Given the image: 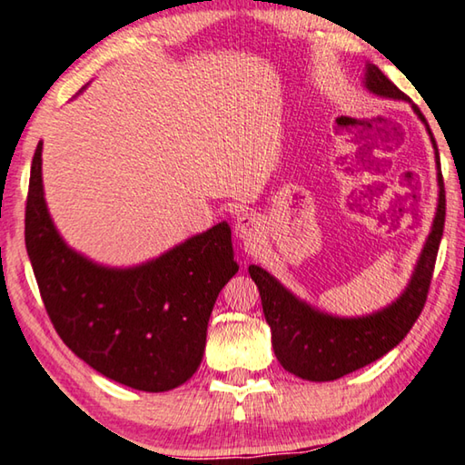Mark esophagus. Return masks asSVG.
<instances>
[{"instance_id": "esophagus-1", "label": "esophagus", "mask_w": 465, "mask_h": 465, "mask_svg": "<svg viewBox=\"0 0 465 465\" xmlns=\"http://www.w3.org/2000/svg\"><path fill=\"white\" fill-rule=\"evenodd\" d=\"M233 232L240 240H243L246 243H256L260 240L262 227H260V222L256 215L242 213V215H238V219H235Z\"/></svg>"}]
</instances>
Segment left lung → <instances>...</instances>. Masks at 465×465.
Wrapping results in <instances>:
<instances>
[{"label": "left lung", "instance_id": "obj_1", "mask_svg": "<svg viewBox=\"0 0 465 465\" xmlns=\"http://www.w3.org/2000/svg\"><path fill=\"white\" fill-rule=\"evenodd\" d=\"M364 87L372 95L384 99L409 101L412 112L425 124L435 150L437 164V211L433 217L431 232H429L425 246L420 250L419 260L412 270L409 284L404 286L401 297L391 305L374 313L361 317H337L325 311H319L307 301L299 299L286 286L258 264H252L248 272L256 282L264 309L266 323L272 331L274 356L281 361L286 372L311 382H329L350 372L372 364L384 353L396 348L417 317L425 307L429 284H431L437 250L441 243L445 223V189L441 164H439V150L431 128L420 114V109L404 95V93L378 69L376 64L366 63Z\"/></svg>", "mask_w": 465, "mask_h": 465}]
</instances>
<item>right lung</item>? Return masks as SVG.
<instances>
[{
	"mask_svg": "<svg viewBox=\"0 0 465 465\" xmlns=\"http://www.w3.org/2000/svg\"><path fill=\"white\" fill-rule=\"evenodd\" d=\"M26 250L46 313L69 350L105 378L144 392L173 391L197 372L217 294L240 268L227 222L128 268L73 250L48 213L42 142L30 168Z\"/></svg>",
	"mask_w": 465,
	"mask_h": 465,
	"instance_id": "right-lung-1",
	"label": "right lung"
}]
</instances>
